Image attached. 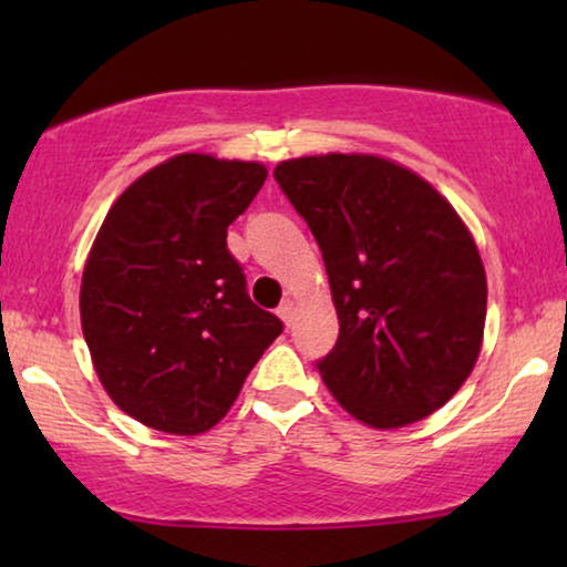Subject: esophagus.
<instances>
[{"instance_id": "esophagus-1", "label": "esophagus", "mask_w": 567, "mask_h": 567, "mask_svg": "<svg viewBox=\"0 0 567 567\" xmlns=\"http://www.w3.org/2000/svg\"><path fill=\"white\" fill-rule=\"evenodd\" d=\"M278 317H281L286 328H291V322H293V301H289V299L281 301V307H278Z\"/></svg>"}]
</instances>
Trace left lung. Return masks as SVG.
I'll return each instance as SVG.
<instances>
[{"label":"left lung","instance_id":"8db88e82","mask_svg":"<svg viewBox=\"0 0 567 567\" xmlns=\"http://www.w3.org/2000/svg\"><path fill=\"white\" fill-rule=\"evenodd\" d=\"M276 183L312 229L338 309V343L317 361L340 405L371 429L431 415L483 346L487 284L452 204L390 159H286Z\"/></svg>","mask_w":567,"mask_h":567}]
</instances>
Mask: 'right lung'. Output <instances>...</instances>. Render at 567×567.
Returning <instances> with one entry per match:
<instances>
[{
	"label": "right lung",
	"mask_w": 567,
	"mask_h": 567,
	"mask_svg": "<svg viewBox=\"0 0 567 567\" xmlns=\"http://www.w3.org/2000/svg\"><path fill=\"white\" fill-rule=\"evenodd\" d=\"M266 177L258 162L177 154L131 183L97 231L82 332L105 392L150 429H212L281 336L227 247Z\"/></svg>",
	"instance_id": "add662e5"
}]
</instances>
